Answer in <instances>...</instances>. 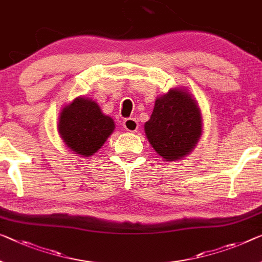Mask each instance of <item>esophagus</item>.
<instances>
[{
	"mask_svg": "<svg viewBox=\"0 0 262 262\" xmlns=\"http://www.w3.org/2000/svg\"><path fill=\"white\" fill-rule=\"evenodd\" d=\"M123 125L128 132H136L137 130H138V122H137L135 118L124 119Z\"/></svg>",
	"mask_w": 262,
	"mask_h": 262,
	"instance_id": "34e87169",
	"label": "esophagus"
}]
</instances>
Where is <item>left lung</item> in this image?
I'll use <instances>...</instances> for the list:
<instances>
[{"label":"left lung","instance_id":"8db88e82","mask_svg":"<svg viewBox=\"0 0 262 262\" xmlns=\"http://www.w3.org/2000/svg\"><path fill=\"white\" fill-rule=\"evenodd\" d=\"M144 130L157 155L166 162L185 158L203 134L198 102L186 88L170 89L167 94L157 97Z\"/></svg>","mask_w":262,"mask_h":262}]
</instances>
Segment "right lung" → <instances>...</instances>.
Instances as JSON below:
<instances>
[{
  "label": "right lung",
  "mask_w": 262,
  "mask_h": 262,
  "mask_svg": "<svg viewBox=\"0 0 262 262\" xmlns=\"http://www.w3.org/2000/svg\"><path fill=\"white\" fill-rule=\"evenodd\" d=\"M115 127L114 119L103 114L97 102L83 96L64 105L57 125L66 146L80 157L96 154Z\"/></svg>",
  "instance_id": "obj_1"
}]
</instances>
